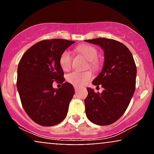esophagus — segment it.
<instances>
[{
    "instance_id": "obj_1",
    "label": "esophagus",
    "mask_w": 154,
    "mask_h": 154,
    "mask_svg": "<svg viewBox=\"0 0 154 154\" xmlns=\"http://www.w3.org/2000/svg\"><path fill=\"white\" fill-rule=\"evenodd\" d=\"M75 92L78 91V90L79 89V86H75Z\"/></svg>"
}]
</instances>
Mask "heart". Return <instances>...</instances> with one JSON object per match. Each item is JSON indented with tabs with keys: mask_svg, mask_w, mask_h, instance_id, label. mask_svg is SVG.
Wrapping results in <instances>:
<instances>
[{
	"mask_svg": "<svg viewBox=\"0 0 154 154\" xmlns=\"http://www.w3.org/2000/svg\"><path fill=\"white\" fill-rule=\"evenodd\" d=\"M77 52L82 55L89 61V66L93 69H95L98 66V50L95 47L90 45H82L77 48ZM72 55L69 51H65L61 54L59 59L60 66L64 71H68L72 66ZM92 77L91 72H81L74 71L67 76V80L74 85L80 86L85 84Z\"/></svg>",
	"mask_w": 154,
	"mask_h": 154,
	"instance_id": "obj_1",
	"label": "heart"
}]
</instances>
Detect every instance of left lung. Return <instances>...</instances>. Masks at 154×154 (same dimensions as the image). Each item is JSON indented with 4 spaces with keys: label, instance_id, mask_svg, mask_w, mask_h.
<instances>
[{
    "label": "left lung",
    "instance_id": "left-lung-1",
    "mask_svg": "<svg viewBox=\"0 0 154 154\" xmlns=\"http://www.w3.org/2000/svg\"><path fill=\"white\" fill-rule=\"evenodd\" d=\"M104 51L103 69L93 84L104 88L101 93L88 88L85 113L91 122L109 125L123 115L135 91L137 68L133 56L123 43L112 39L86 40Z\"/></svg>",
    "mask_w": 154,
    "mask_h": 154
}]
</instances>
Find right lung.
<instances>
[{"label":"right lung","instance_id":"right-lung-1","mask_svg":"<svg viewBox=\"0 0 154 154\" xmlns=\"http://www.w3.org/2000/svg\"><path fill=\"white\" fill-rule=\"evenodd\" d=\"M75 42L64 39L44 40L35 43L24 53L17 69V87L22 106L30 119L44 127L63 121L75 89L64 82L59 59ZM54 82L63 84L54 89Z\"/></svg>","mask_w":154,"mask_h":154}]
</instances>
